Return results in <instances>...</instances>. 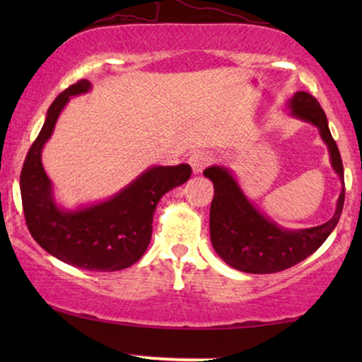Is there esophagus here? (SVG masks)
<instances>
[{
    "label": "esophagus",
    "instance_id": "34e87169",
    "mask_svg": "<svg viewBox=\"0 0 362 362\" xmlns=\"http://www.w3.org/2000/svg\"><path fill=\"white\" fill-rule=\"evenodd\" d=\"M211 163V155L206 151H197V153H192L189 156V165L192 168V173L197 175V173H201L204 168L209 165Z\"/></svg>",
    "mask_w": 362,
    "mask_h": 362
}]
</instances>
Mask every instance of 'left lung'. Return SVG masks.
<instances>
[{"label":"left lung","mask_w":362,"mask_h":362,"mask_svg":"<svg viewBox=\"0 0 362 362\" xmlns=\"http://www.w3.org/2000/svg\"><path fill=\"white\" fill-rule=\"evenodd\" d=\"M288 103L291 115L313 123L320 130L321 138L328 145L331 165L343 182V189L334 214L328 222L310 229L286 230L255 209L237 185L232 171L222 166L204 170V176L214 185L209 214L212 247L227 265L247 274H275L300 264L328 239L343 212V161L338 145L331 136L326 113L308 92H296Z\"/></svg>","instance_id":"obj_1"}]
</instances>
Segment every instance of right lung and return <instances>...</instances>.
I'll return each mask as SVG.
<instances>
[{
  "instance_id": "right-lung-1",
  "label": "right lung",
  "mask_w": 362,
  "mask_h": 362,
  "mask_svg": "<svg viewBox=\"0 0 362 362\" xmlns=\"http://www.w3.org/2000/svg\"><path fill=\"white\" fill-rule=\"evenodd\" d=\"M88 90L90 82L82 78L51 103L46 122L24 160L19 187L28 229L44 250L77 269L115 272L141 259L151 240L158 202L173 187L189 180L191 166L185 163L153 166L110 199L77 211L61 209L54 202L41 151L69 98Z\"/></svg>"
}]
</instances>
